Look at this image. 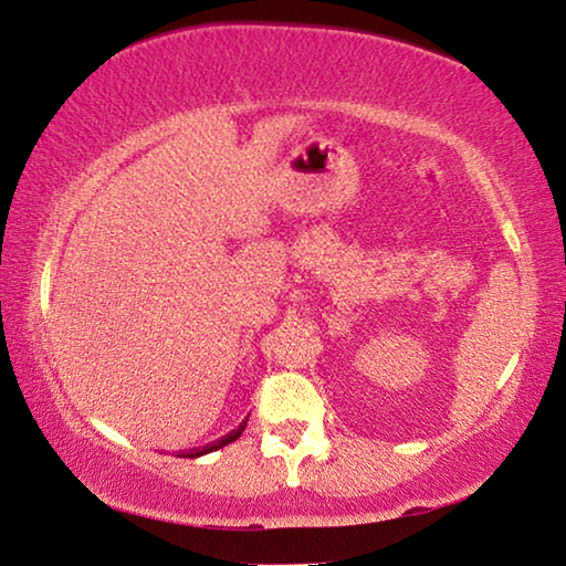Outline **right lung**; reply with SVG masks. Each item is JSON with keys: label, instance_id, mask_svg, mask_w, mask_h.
Segmentation results:
<instances>
[{"label": "right lung", "instance_id": "right-lung-1", "mask_svg": "<svg viewBox=\"0 0 566 566\" xmlns=\"http://www.w3.org/2000/svg\"><path fill=\"white\" fill-rule=\"evenodd\" d=\"M249 419V417H247ZM247 419L242 421V424H239L232 434H227L224 439H219V442H214V444H209V447H205V449H197V452H187L185 457L187 459H197V457H202V454H209V452H214V449H222V447H227L229 442H234V439H239L242 437V432H244V427H247Z\"/></svg>", "mask_w": 566, "mask_h": 566}]
</instances>
